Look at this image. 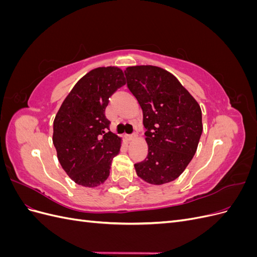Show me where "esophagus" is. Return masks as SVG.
I'll return each instance as SVG.
<instances>
[{"label": "esophagus", "instance_id": "esophagus-1", "mask_svg": "<svg viewBox=\"0 0 257 257\" xmlns=\"http://www.w3.org/2000/svg\"><path fill=\"white\" fill-rule=\"evenodd\" d=\"M136 137V135L135 134H131V135H127L126 136V139L127 141H133V139Z\"/></svg>", "mask_w": 257, "mask_h": 257}]
</instances>
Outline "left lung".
Masks as SVG:
<instances>
[{"label": "left lung", "mask_w": 257, "mask_h": 257, "mask_svg": "<svg viewBox=\"0 0 257 257\" xmlns=\"http://www.w3.org/2000/svg\"><path fill=\"white\" fill-rule=\"evenodd\" d=\"M127 88L141 105L148 155L135 164L137 176L164 184L180 176L196 152L203 133L198 103L174 75L152 65L124 71Z\"/></svg>", "instance_id": "1"}]
</instances>
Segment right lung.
Instances as JSON below:
<instances>
[{
	"mask_svg": "<svg viewBox=\"0 0 257 257\" xmlns=\"http://www.w3.org/2000/svg\"><path fill=\"white\" fill-rule=\"evenodd\" d=\"M125 83L118 67L92 69L75 84L54 118L52 142L58 160L77 184L94 188L109 176L121 139L109 131L105 109Z\"/></svg>",
	"mask_w": 257,
	"mask_h": 257,
	"instance_id": "add662e5",
	"label": "right lung"
}]
</instances>
